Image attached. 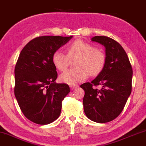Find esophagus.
I'll return each mask as SVG.
<instances>
[{
  "instance_id": "1",
  "label": "esophagus",
  "mask_w": 146,
  "mask_h": 146,
  "mask_svg": "<svg viewBox=\"0 0 146 146\" xmlns=\"http://www.w3.org/2000/svg\"><path fill=\"white\" fill-rule=\"evenodd\" d=\"M78 87V85H75V84H73V85H70V89H71L72 90H73V89H76L77 87Z\"/></svg>"
}]
</instances>
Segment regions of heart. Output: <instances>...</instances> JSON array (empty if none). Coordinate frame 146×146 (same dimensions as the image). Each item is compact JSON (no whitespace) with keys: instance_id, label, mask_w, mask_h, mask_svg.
<instances>
[{"instance_id":"1","label":"heart","mask_w":146,"mask_h":146,"mask_svg":"<svg viewBox=\"0 0 146 146\" xmlns=\"http://www.w3.org/2000/svg\"><path fill=\"white\" fill-rule=\"evenodd\" d=\"M67 55L57 51L52 55V62L59 71H64L69 66L70 60L76 59L74 67L60 75L61 81L70 85L86 80L89 73L96 76L104 69L106 57L103 51L96 49L93 44L76 40L66 46Z\"/></svg>"}]
</instances>
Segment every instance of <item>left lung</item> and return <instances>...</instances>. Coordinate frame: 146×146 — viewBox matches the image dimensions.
Wrapping results in <instances>:
<instances>
[{"instance_id": "obj_1", "label": "left lung", "mask_w": 146, "mask_h": 146, "mask_svg": "<svg viewBox=\"0 0 146 146\" xmlns=\"http://www.w3.org/2000/svg\"><path fill=\"white\" fill-rule=\"evenodd\" d=\"M91 40L104 46L106 62L96 78L80 85L84 91V111L92 121L105 123L115 119L123 111L131 93L133 70L119 43L104 36H95ZM98 85L100 89L94 87Z\"/></svg>"}]
</instances>
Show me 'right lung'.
Wrapping results in <instances>:
<instances>
[{"label": "right lung", "instance_id": "1", "mask_svg": "<svg viewBox=\"0 0 146 146\" xmlns=\"http://www.w3.org/2000/svg\"><path fill=\"white\" fill-rule=\"evenodd\" d=\"M73 36H39L19 54L15 68V96L24 116L33 123L48 125L58 118L62 102L70 93L66 84L56 83L52 55Z\"/></svg>", "mask_w": 146, "mask_h": 146}]
</instances>
